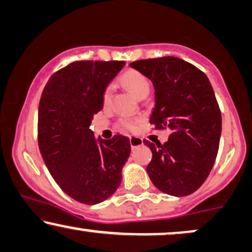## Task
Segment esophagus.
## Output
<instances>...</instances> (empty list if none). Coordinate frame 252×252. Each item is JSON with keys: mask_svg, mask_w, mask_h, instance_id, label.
<instances>
[{"mask_svg": "<svg viewBox=\"0 0 252 252\" xmlns=\"http://www.w3.org/2000/svg\"><path fill=\"white\" fill-rule=\"evenodd\" d=\"M130 145H131L132 149H135L137 146L143 145V139L139 138V137H130Z\"/></svg>", "mask_w": 252, "mask_h": 252, "instance_id": "1", "label": "esophagus"}]
</instances>
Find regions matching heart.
<instances>
[{"label":"heart","instance_id":"obj_1","mask_svg":"<svg viewBox=\"0 0 252 252\" xmlns=\"http://www.w3.org/2000/svg\"><path fill=\"white\" fill-rule=\"evenodd\" d=\"M121 83L138 99L149 94L151 89L149 79L142 72L137 71V70H128V71L124 72L121 76ZM110 96H112V89L107 87L105 92H103V103L105 105L109 103ZM138 122V119H122L120 121V126L124 129L135 130Z\"/></svg>","mask_w":252,"mask_h":252}]
</instances>
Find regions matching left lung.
<instances>
[{
	"mask_svg": "<svg viewBox=\"0 0 252 252\" xmlns=\"http://www.w3.org/2000/svg\"><path fill=\"white\" fill-rule=\"evenodd\" d=\"M130 66L154 86L150 123L172 131L165 144L144 139L152 151L147 174L162 192L188 196L205 182L219 150L221 112L212 85L198 68L174 56L139 60Z\"/></svg>",
	"mask_w": 252,
	"mask_h": 252,
	"instance_id": "left-lung-1",
	"label": "left lung"
}]
</instances>
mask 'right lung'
<instances>
[{
	"label": "right lung",
	"mask_w": 252,
	"mask_h": 252,
	"mask_svg": "<svg viewBox=\"0 0 252 252\" xmlns=\"http://www.w3.org/2000/svg\"><path fill=\"white\" fill-rule=\"evenodd\" d=\"M123 61H76L52 75L38 112L40 153L59 187L77 202L94 205L109 198L122 181L130 156L128 137L95 139L93 115Z\"/></svg>",
	"instance_id": "1"
}]
</instances>
